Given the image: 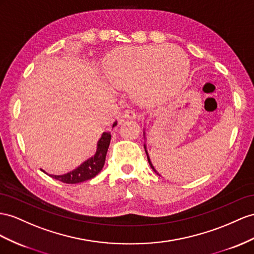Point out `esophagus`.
Masks as SVG:
<instances>
[{
	"label": "esophagus",
	"instance_id": "1",
	"mask_svg": "<svg viewBox=\"0 0 254 254\" xmlns=\"http://www.w3.org/2000/svg\"><path fill=\"white\" fill-rule=\"evenodd\" d=\"M123 118L126 119H136L137 118V113L135 112L133 109H127L123 112Z\"/></svg>",
	"mask_w": 254,
	"mask_h": 254
}]
</instances>
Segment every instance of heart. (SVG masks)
<instances>
[{"instance_id":"heart-1","label":"heart","mask_w":254,"mask_h":254,"mask_svg":"<svg viewBox=\"0 0 254 254\" xmlns=\"http://www.w3.org/2000/svg\"><path fill=\"white\" fill-rule=\"evenodd\" d=\"M105 70L116 87L131 90L141 104H155L177 92L189 71V60L174 46H142L117 51Z\"/></svg>"}]
</instances>
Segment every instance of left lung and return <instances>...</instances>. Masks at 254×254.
I'll return each instance as SVG.
<instances>
[{
    "label": "left lung",
    "instance_id": "1",
    "mask_svg": "<svg viewBox=\"0 0 254 254\" xmlns=\"http://www.w3.org/2000/svg\"><path fill=\"white\" fill-rule=\"evenodd\" d=\"M144 138L146 139V132L144 131ZM144 147H145V151H146V153H147V158H148V162H149V164H150V166H151V168H152V170L155 172V173H157L158 175H159V176H161V175L157 172V171H155V168H154V166L152 165V163H151V161H150V158H149V154H148V152H147V147H146V144L144 145Z\"/></svg>",
    "mask_w": 254,
    "mask_h": 254
}]
</instances>
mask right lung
Returning a JSON list of instances; mask_svg holds the SVG:
<instances>
[{
	"label": "right lung",
	"mask_w": 254,
	"mask_h": 254,
	"mask_svg": "<svg viewBox=\"0 0 254 254\" xmlns=\"http://www.w3.org/2000/svg\"><path fill=\"white\" fill-rule=\"evenodd\" d=\"M116 126L117 121L113 123L112 127H115ZM110 139H112V134H110V132H104L99 141H97L96 152L94 153L93 157L84 161L82 164L76 167L71 172H68L64 175H50V176L57 180L62 181L64 184H79L82 183V181L95 177L102 171L104 164H105L106 153L110 144Z\"/></svg>",
	"instance_id": "right-lung-1"
}]
</instances>
